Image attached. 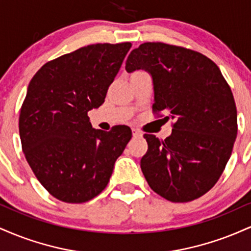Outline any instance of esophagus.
<instances>
[{
	"label": "esophagus",
	"mask_w": 251,
	"mask_h": 251,
	"mask_svg": "<svg viewBox=\"0 0 251 251\" xmlns=\"http://www.w3.org/2000/svg\"><path fill=\"white\" fill-rule=\"evenodd\" d=\"M132 133H133V137L134 138H140V137H142V132H140L139 129L133 128V129H132Z\"/></svg>",
	"instance_id": "1"
}]
</instances>
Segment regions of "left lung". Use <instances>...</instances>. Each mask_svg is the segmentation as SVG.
I'll use <instances>...</instances> for the list:
<instances>
[{
	"mask_svg": "<svg viewBox=\"0 0 251 251\" xmlns=\"http://www.w3.org/2000/svg\"><path fill=\"white\" fill-rule=\"evenodd\" d=\"M125 68L151 73L153 113L175 119L166 139L144 134L149 148L140 168L150 188L175 203L200 198L220 179L237 135L230 86L208 56L163 42L142 43Z\"/></svg>",
	"mask_w": 251,
	"mask_h": 251,
	"instance_id": "obj_1",
	"label": "left lung"
}]
</instances>
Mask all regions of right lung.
Wrapping results in <instances>:
<instances>
[{
	"instance_id": "1",
	"label": "right lung",
	"mask_w": 251,
	"mask_h": 251,
	"mask_svg": "<svg viewBox=\"0 0 251 251\" xmlns=\"http://www.w3.org/2000/svg\"><path fill=\"white\" fill-rule=\"evenodd\" d=\"M131 43H97L48 61L30 80L19 131L25 159L56 200L85 203L108 184L132 137L127 126L92 128L88 111L101 106Z\"/></svg>"
}]
</instances>
